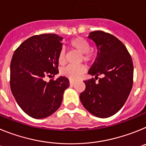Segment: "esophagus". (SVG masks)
Masks as SVG:
<instances>
[{"mask_svg": "<svg viewBox=\"0 0 146 146\" xmlns=\"http://www.w3.org/2000/svg\"><path fill=\"white\" fill-rule=\"evenodd\" d=\"M69 84H70V86H74L75 84V82L73 80H69Z\"/></svg>", "mask_w": 146, "mask_h": 146, "instance_id": "obj_1", "label": "esophagus"}]
</instances>
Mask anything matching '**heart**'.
<instances>
[{
  "instance_id": "1",
  "label": "heart",
  "mask_w": 146,
  "mask_h": 146,
  "mask_svg": "<svg viewBox=\"0 0 146 146\" xmlns=\"http://www.w3.org/2000/svg\"><path fill=\"white\" fill-rule=\"evenodd\" d=\"M72 49L81 54L82 60L85 62H91L95 58V54L90 50V44L87 40L82 37H75L72 38L69 43ZM60 64H65L66 52L64 50L59 52L58 56ZM86 67L82 65L80 66H67L61 70V74L64 77H68L71 80H76L81 77L86 72Z\"/></svg>"
}]
</instances>
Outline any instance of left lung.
Masks as SVG:
<instances>
[{"instance_id":"obj_1","label":"left lung","mask_w":146,"mask_h":146,"mask_svg":"<svg viewBox=\"0 0 146 146\" xmlns=\"http://www.w3.org/2000/svg\"><path fill=\"white\" fill-rule=\"evenodd\" d=\"M96 44L97 55L88 71L95 79L84 81L86 89L80 95L82 105L99 118L118 113L126 102L133 85V62L122 42L110 33L101 31L90 33ZM102 76L101 78L98 77ZM99 78L98 82L96 80Z\"/></svg>"}]
</instances>
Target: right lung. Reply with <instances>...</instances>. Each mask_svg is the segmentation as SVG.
<instances>
[{
    "label": "right lung",
    "mask_w": 146,
    "mask_h": 146,
    "mask_svg": "<svg viewBox=\"0 0 146 146\" xmlns=\"http://www.w3.org/2000/svg\"><path fill=\"white\" fill-rule=\"evenodd\" d=\"M63 38L53 33L36 35L14 52L10 65V87L23 111L36 119L47 118L61 104L69 79L60 76L47 82L45 77L58 73V53Z\"/></svg>",
    "instance_id": "right-lung-1"
}]
</instances>
